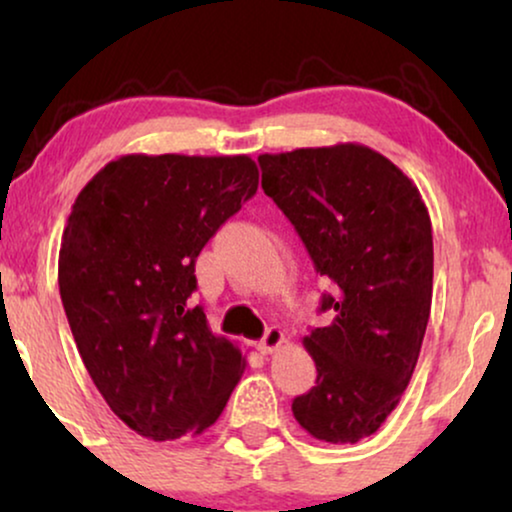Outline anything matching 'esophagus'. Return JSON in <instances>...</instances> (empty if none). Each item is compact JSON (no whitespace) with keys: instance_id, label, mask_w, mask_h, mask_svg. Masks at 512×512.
Instances as JSON below:
<instances>
[{"instance_id":"esophagus-1","label":"esophagus","mask_w":512,"mask_h":512,"mask_svg":"<svg viewBox=\"0 0 512 512\" xmlns=\"http://www.w3.org/2000/svg\"><path fill=\"white\" fill-rule=\"evenodd\" d=\"M284 342H286V335H284L282 328L272 326V328H268V333L263 335L261 342H258V349H261L263 354H272V352H277V349L282 347Z\"/></svg>"}]
</instances>
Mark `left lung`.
Returning <instances> with one entry per match:
<instances>
[{
    "label": "left lung",
    "mask_w": 512,
    "mask_h": 512,
    "mask_svg": "<svg viewBox=\"0 0 512 512\" xmlns=\"http://www.w3.org/2000/svg\"><path fill=\"white\" fill-rule=\"evenodd\" d=\"M258 163L265 195L335 284L321 303L333 321L303 338L317 384L293 401V417L324 443H359L415 373L433 296L429 209L403 170L363 144L261 153Z\"/></svg>",
    "instance_id": "1"
}]
</instances>
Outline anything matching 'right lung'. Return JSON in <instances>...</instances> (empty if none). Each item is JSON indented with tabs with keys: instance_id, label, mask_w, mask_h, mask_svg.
<instances>
[{
	"instance_id": "add662e5",
	"label": "right lung",
	"mask_w": 512,
	"mask_h": 512,
	"mask_svg": "<svg viewBox=\"0 0 512 512\" xmlns=\"http://www.w3.org/2000/svg\"><path fill=\"white\" fill-rule=\"evenodd\" d=\"M249 156L125 153L81 188L58 284L83 366L139 436H200L247 366L193 305L195 258L256 193Z\"/></svg>"
}]
</instances>
